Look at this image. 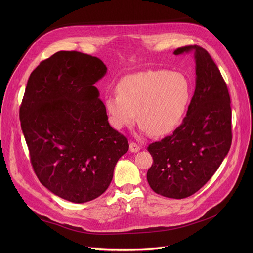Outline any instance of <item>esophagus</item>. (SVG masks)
Segmentation results:
<instances>
[{
    "label": "esophagus",
    "instance_id": "obj_1",
    "mask_svg": "<svg viewBox=\"0 0 253 253\" xmlns=\"http://www.w3.org/2000/svg\"><path fill=\"white\" fill-rule=\"evenodd\" d=\"M139 150H140V147H139L138 144H136L135 142H130V144H129V151L131 153H137V152H139Z\"/></svg>",
    "mask_w": 253,
    "mask_h": 253
}]
</instances>
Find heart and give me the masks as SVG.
Masks as SVG:
<instances>
[{"mask_svg": "<svg viewBox=\"0 0 253 253\" xmlns=\"http://www.w3.org/2000/svg\"><path fill=\"white\" fill-rule=\"evenodd\" d=\"M117 94L106 95L104 109L111 125L122 130L137 118L139 130L166 135L180 124L190 101V84L179 73L147 71L123 77Z\"/></svg>", "mask_w": 253, "mask_h": 253, "instance_id": "obj_1", "label": "heart"}]
</instances>
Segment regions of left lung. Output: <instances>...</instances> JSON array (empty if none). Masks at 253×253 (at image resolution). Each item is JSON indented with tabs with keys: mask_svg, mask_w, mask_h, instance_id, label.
<instances>
[{
	"mask_svg": "<svg viewBox=\"0 0 253 253\" xmlns=\"http://www.w3.org/2000/svg\"><path fill=\"white\" fill-rule=\"evenodd\" d=\"M194 53L196 86L187 116L170 136L149 145L153 165L147 179L161 196L183 199L212 177L232 143V111L224 80L209 53L199 46L176 49Z\"/></svg>",
	"mask_w": 253,
	"mask_h": 253,
	"instance_id": "obj_1",
	"label": "left lung"
}]
</instances>
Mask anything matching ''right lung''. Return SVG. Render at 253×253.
Segmentation results:
<instances>
[{
	"label": "right lung",
	"instance_id": "right-lung-1",
	"mask_svg": "<svg viewBox=\"0 0 253 253\" xmlns=\"http://www.w3.org/2000/svg\"><path fill=\"white\" fill-rule=\"evenodd\" d=\"M97 57L59 51L31 74L20 105L21 130L41 183L73 203L102 195L129 149L108 121L94 84L106 74Z\"/></svg>",
	"mask_w": 253,
	"mask_h": 253
}]
</instances>
